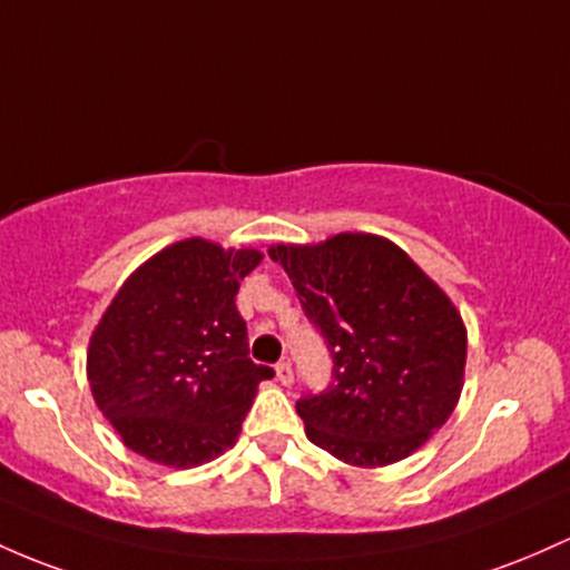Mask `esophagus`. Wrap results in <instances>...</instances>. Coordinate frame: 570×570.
<instances>
[{
    "instance_id": "obj_1",
    "label": "esophagus",
    "mask_w": 570,
    "mask_h": 570,
    "mask_svg": "<svg viewBox=\"0 0 570 570\" xmlns=\"http://www.w3.org/2000/svg\"><path fill=\"white\" fill-rule=\"evenodd\" d=\"M275 379H278L284 386H289L292 381H295V373H292L289 362H278V365H275Z\"/></svg>"
}]
</instances>
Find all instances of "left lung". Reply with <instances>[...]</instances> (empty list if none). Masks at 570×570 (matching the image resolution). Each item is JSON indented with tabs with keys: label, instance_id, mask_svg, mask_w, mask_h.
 <instances>
[{
	"label": "left lung",
	"instance_id": "left-lung-1",
	"mask_svg": "<svg viewBox=\"0 0 570 570\" xmlns=\"http://www.w3.org/2000/svg\"><path fill=\"white\" fill-rule=\"evenodd\" d=\"M267 254L333 354V384L297 403L311 443L360 468L414 454L452 416L465 376V324L446 292L379 235Z\"/></svg>",
	"mask_w": 570,
	"mask_h": 570
}]
</instances>
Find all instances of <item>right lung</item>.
Here are the masks:
<instances>
[{
	"label": "right lung",
	"mask_w": 570,
	"mask_h": 570,
	"mask_svg": "<svg viewBox=\"0 0 570 570\" xmlns=\"http://www.w3.org/2000/svg\"><path fill=\"white\" fill-rule=\"evenodd\" d=\"M256 248L189 237L161 248L124 281L91 333L86 373L97 409L146 460L194 468L237 441L259 381L237 314Z\"/></svg>",
	"instance_id": "add662e5"
}]
</instances>
